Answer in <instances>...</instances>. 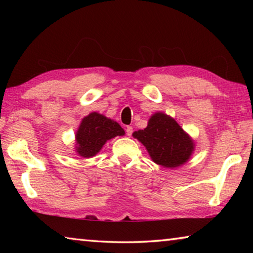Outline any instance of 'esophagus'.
<instances>
[{
    "label": "esophagus",
    "instance_id": "esophagus-1",
    "mask_svg": "<svg viewBox=\"0 0 253 253\" xmlns=\"http://www.w3.org/2000/svg\"><path fill=\"white\" fill-rule=\"evenodd\" d=\"M126 134H127V136H131V134H132V127L131 126L126 127Z\"/></svg>",
    "mask_w": 253,
    "mask_h": 253
}]
</instances>
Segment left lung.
Returning a JSON list of instances; mask_svg holds the SVG:
<instances>
[{"instance_id": "8db88e82", "label": "left lung", "mask_w": 253, "mask_h": 253, "mask_svg": "<svg viewBox=\"0 0 253 253\" xmlns=\"http://www.w3.org/2000/svg\"><path fill=\"white\" fill-rule=\"evenodd\" d=\"M132 136L142 143L152 160L164 168H177L190 158L194 148L193 140L172 117L156 113L145 129Z\"/></svg>"}]
</instances>
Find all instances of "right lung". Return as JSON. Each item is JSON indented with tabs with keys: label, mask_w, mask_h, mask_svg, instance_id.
<instances>
[{
	"label": "right lung",
	"mask_w": 253,
	"mask_h": 253,
	"mask_svg": "<svg viewBox=\"0 0 253 253\" xmlns=\"http://www.w3.org/2000/svg\"><path fill=\"white\" fill-rule=\"evenodd\" d=\"M125 134L118 123L98 113H91L83 119L76 134L77 153L83 157H92L108 139Z\"/></svg>",
	"instance_id": "1"
}]
</instances>
